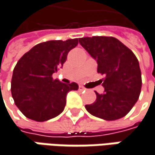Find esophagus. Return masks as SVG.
I'll return each mask as SVG.
<instances>
[{
    "label": "esophagus",
    "instance_id": "esophagus-1",
    "mask_svg": "<svg viewBox=\"0 0 155 155\" xmlns=\"http://www.w3.org/2000/svg\"><path fill=\"white\" fill-rule=\"evenodd\" d=\"M86 88L84 87H82V86H79V90L80 91H83V90H85Z\"/></svg>",
    "mask_w": 155,
    "mask_h": 155
}]
</instances>
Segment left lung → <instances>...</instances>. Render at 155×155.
<instances>
[{"label": "left lung", "instance_id": "left-lung-1", "mask_svg": "<svg viewBox=\"0 0 155 155\" xmlns=\"http://www.w3.org/2000/svg\"><path fill=\"white\" fill-rule=\"evenodd\" d=\"M81 45L96 59L97 73L105 90L86 110L96 117L111 121L129 113L138 101L142 86L141 71L135 54L113 37H92L79 39Z\"/></svg>", "mask_w": 155, "mask_h": 155}]
</instances>
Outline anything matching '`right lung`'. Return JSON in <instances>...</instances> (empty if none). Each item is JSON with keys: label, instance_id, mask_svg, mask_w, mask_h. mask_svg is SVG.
Returning <instances> with one entry per match:
<instances>
[{"label": "right lung", "instance_id": "obj_1", "mask_svg": "<svg viewBox=\"0 0 155 155\" xmlns=\"http://www.w3.org/2000/svg\"><path fill=\"white\" fill-rule=\"evenodd\" d=\"M78 45V38L40 43L24 53L13 71L11 94L15 104L28 118L44 122L64 110L67 95L77 90L75 82L64 84L53 79L67 60L69 51Z\"/></svg>", "mask_w": 155, "mask_h": 155}]
</instances>
